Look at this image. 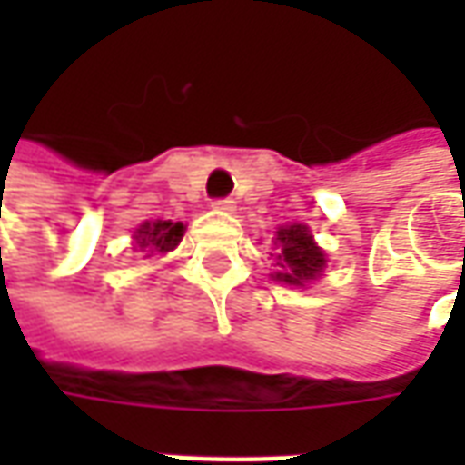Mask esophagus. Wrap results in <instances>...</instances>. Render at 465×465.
Here are the masks:
<instances>
[{
    "label": "esophagus",
    "instance_id": "esophagus-1",
    "mask_svg": "<svg viewBox=\"0 0 465 465\" xmlns=\"http://www.w3.org/2000/svg\"><path fill=\"white\" fill-rule=\"evenodd\" d=\"M212 206L220 209V212H235V202H232V199H214Z\"/></svg>",
    "mask_w": 465,
    "mask_h": 465
}]
</instances>
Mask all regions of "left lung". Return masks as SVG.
<instances>
[{
    "label": "left lung",
    "instance_id": "1",
    "mask_svg": "<svg viewBox=\"0 0 465 465\" xmlns=\"http://www.w3.org/2000/svg\"><path fill=\"white\" fill-rule=\"evenodd\" d=\"M277 272L272 277L292 287H305L312 279L321 277L326 269V253L315 245L308 224H287L279 227L277 238Z\"/></svg>",
    "mask_w": 465,
    "mask_h": 465
}]
</instances>
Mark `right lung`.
Wrapping results in <instances>:
<instances>
[{
    "label": "right lung",
    "instance_id": "add662e5",
    "mask_svg": "<svg viewBox=\"0 0 465 465\" xmlns=\"http://www.w3.org/2000/svg\"><path fill=\"white\" fill-rule=\"evenodd\" d=\"M183 232H186L183 223L153 220V223H142L136 227L134 241L139 251H147V256H154V253H168V251H173L181 242Z\"/></svg>",
    "mask_w": 465,
    "mask_h": 465
}]
</instances>
